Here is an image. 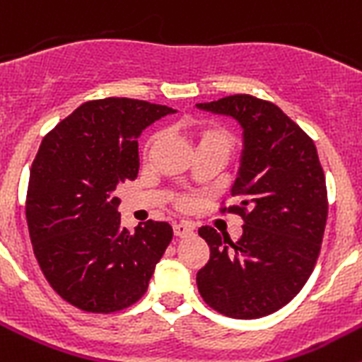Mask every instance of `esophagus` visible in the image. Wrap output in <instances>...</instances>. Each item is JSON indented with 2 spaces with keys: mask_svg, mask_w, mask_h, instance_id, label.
Returning a JSON list of instances; mask_svg holds the SVG:
<instances>
[{
  "mask_svg": "<svg viewBox=\"0 0 362 362\" xmlns=\"http://www.w3.org/2000/svg\"><path fill=\"white\" fill-rule=\"evenodd\" d=\"M194 233V226L188 223H175L174 225V235L175 238H187Z\"/></svg>",
  "mask_w": 362,
  "mask_h": 362,
  "instance_id": "34e87169",
  "label": "esophagus"
}]
</instances>
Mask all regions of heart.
Wrapping results in <instances>:
<instances>
[{
	"instance_id": "heart-1",
	"label": "heart",
	"mask_w": 362,
	"mask_h": 362,
	"mask_svg": "<svg viewBox=\"0 0 362 362\" xmlns=\"http://www.w3.org/2000/svg\"><path fill=\"white\" fill-rule=\"evenodd\" d=\"M188 134L196 141L197 150H217V152H223L228 158L230 152L233 148V136L226 127H223L221 123L210 119H201L194 121V123L188 124ZM163 139L161 130H153L146 136L145 143L141 146V158L143 161H148L152 158V153L156 152V148L159 146ZM175 209H188V199L185 196H175L174 197Z\"/></svg>"
}]
</instances>
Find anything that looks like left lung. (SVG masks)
<instances>
[{
	"label": "left lung",
	"mask_w": 362,
	"mask_h": 362,
	"mask_svg": "<svg viewBox=\"0 0 362 362\" xmlns=\"http://www.w3.org/2000/svg\"><path fill=\"white\" fill-rule=\"evenodd\" d=\"M197 108L226 114L241 123L245 150L232 196L221 214L243 219L232 241L201 226L210 259L197 272L204 303L233 319L277 312L300 292L317 263L328 217L325 172L313 139L277 105L233 94Z\"/></svg>",
	"instance_id": "1"
}]
</instances>
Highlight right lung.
I'll return each mask as SVG.
<instances>
[{"instance_id":"obj_1","label":"right lung","mask_w":362,"mask_h":362,"mask_svg":"<svg viewBox=\"0 0 362 362\" xmlns=\"http://www.w3.org/2000/svg\"><path fill=\"white\" fill-rule=\"evenodd\" d=\"M172 108L143 99L86 101L50 130L30 166L27 212L32 250L57 296L92 313H112L145 296L172 226L121 228L114 192L139 170L137 137Z\"/></svg>"}]
</instances>
